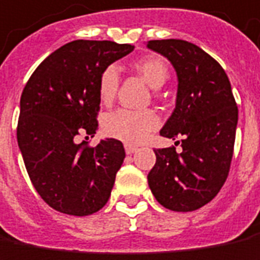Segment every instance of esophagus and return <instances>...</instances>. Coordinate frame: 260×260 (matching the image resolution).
Returning <instances> with one entry per match:
<instances>
[{"instance_id":"obj_1","label":"esophagus","mask_w":260,"mask_h":260,"mask_svg":"<svg viewBox=\"0 0 260 260\" xmlns=\"http://www.w3.org/2000/svg\"><path fill=\"white\" fill-rule=\"evenodd\" d=\"M124 149H126V153L127 154H133V153H136V151L139 150L136 146H133V144H124Z\"/></svg>"}]
</instances>
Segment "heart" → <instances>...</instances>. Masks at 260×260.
I'll return each instance as SVG.
<instances>
[{"mask_svg":"<svg viewBox=\"0 0 260 260\" xmlns=\"http://www.w3.org/2000/svg\"><path fill=\"white\" fill-rule=\"evenodd\" d=\"M134 71L150 85L160 88L169 78V66L158 55H147L133 62ZM118 70L109 66L103 70L99 78V97L103 104H109L116 97L118 88ZM158 117L150 110L133 111L120 109L110 113L104 120L106 133L126 143L143 142L151 132L158 127Z\"/></svg>","mask_w":260,"mask_h":260,"instance_id":"heart-1","label":"heart"}]
</instances>
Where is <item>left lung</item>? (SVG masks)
I'll return each instance as SVG.
<instances>
[{"instance_id": "left-lung-1", "label": "left lung", "mask_w": 260, "mask_h": 260, "mask_svg": "<svg viewBox=\"0 0 260 260\" xmlns=\"http://www.w3.org/2000/svg\"><path fill=\"white\" fill-rule=\"evenodd\" d=\"M147 48L172 62L177 74L176 107L160 136L182 137V153L157 149L149 187L161 206L193 212L222 189L231 169L238 106L222 66L183 40H153Z\"/></svg>"}]
</instances>
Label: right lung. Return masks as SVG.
<instances>
[{
    "instance_id": "right-lung-1",
    "label": "right lung",
    "mask_w": 260,
    "mask_h": 260,
    "mask_svg": "<svg viewBox=\"0 0 260 260\" xmlns=\"http://www.w3.org/2000/svg\"><path fill=\"white\" fill-rule=\"evenodd\" d=\"M133 50L114 41H71L50 54L24 87L18 147L38 194L61 213L93 215L111 194L126 157L123 143L104 139L88 147L76 137L95 134L100 74Z\"/></svg>"
}]
</instances>
